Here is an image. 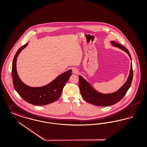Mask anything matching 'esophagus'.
Returning a JSON list of instances; mask_svg holds the SVG:
<instances>
[{"label":"esophagus","instance_id":"obj_1","mask_svg":"<svg viewBox=\"0 0 147 147\" xmlns=\"http://www.w3.org/2000/svg\"><path fill=\"white\" fill-rule=\"evenodd\" d=\"M73 73H74V74H78V73H79V70L78 69L76 68H74L73 69Z\"/></svg>","mask_w":147,"mask_h":147}]
</instances>
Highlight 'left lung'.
I'll use <instances>...</instances> for the list:
<instances>
[{
    "label": "left lung",
    "instance_id": "1",
    "mask_svg": "<svg viewBox=\"0 0 147 147\" xmlns=\"http://www.w3.org/2000/svg\"><path fill=\"white\" fill-rule=\"evenodd\" d=\"M111 42L113 46L119 47V49L126 52L131 59V55L125 46L119 44L117 42L114 41ZM132 79L133 69L131 63L129 74L126 83L117 91L115 92L105 94L96 91L89 83L86 82L81 76H79V86L82 96L86 101L92 105L99 106H108L116 104L124 97L131 85Z\"/></svg>",
    "mask_w": 147,
    "mask_h": 147
}]
</instances>
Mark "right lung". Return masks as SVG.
<instances>
[{
	"instance_id": "obj_1",
	"label": "right lung",
	"mask_w": 147,
	"mask_h": 147,
	"mask_svg": "<svg viewBox=\"0 0 147 147\" xmlns=\"http://www.w3.org/2000/svg\"><path fill=\"white\" fill-rule=\"evenodd\" d=\"M28 45L21 47L14 56L11 75L15 90L25 101L32 105L41 106L52 103L60 97L64 85L71 75V70L60 74L49 84L41 87H31L24 84L19 77L16 70V60L21 51Z\"/></svg>"
}]
</instances>
